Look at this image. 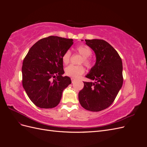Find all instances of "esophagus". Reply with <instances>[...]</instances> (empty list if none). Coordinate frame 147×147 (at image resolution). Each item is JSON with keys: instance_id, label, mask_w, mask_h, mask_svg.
<instances>
[{"instance_id": "obj_1", "label": "esophagus", "mask_w": 147, "mask_h": 147, "mask_svg": "<svg viewBox=\"0 0 147 147\" xmlns=\"http://www.w3.org/2000/svg\"><path fill=\"white\" fill-rule=\"evenodd\" d=\"M71 80H72V82L74 83V80H75V78H71Z\"/></svg>"}]
</instances>
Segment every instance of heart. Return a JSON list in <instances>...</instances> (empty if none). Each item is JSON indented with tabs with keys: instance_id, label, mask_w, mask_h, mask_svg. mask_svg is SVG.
<instances>
[{
	"instance_id": "1",
	"label": "heart",
	"mask_w": 147,
	"mask_h": 147,
	"mask_svg": "<svg viewBox=\"0 0 147 147\" xmlns=\"http://www.w3.org/2000/svg\"><path fill=\"white\" fill-rule=\"evenodd\" d=\"M75 50L78 52V54L83 56L82 63L85 65L87 67L91 68L92 65V60L90 58V56L92 55V50L90 48L86 45H79L76 47ZM71 53L69 50H67L64 52L62 56V61L65 64H67L70 59ZM85 69L83 65H70L67 67L65 70V73L67 76L77 78L84 74Z\"/></svg>"
}]
</instances>
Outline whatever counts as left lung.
I'll list each match as a JSON object with an SVG mask.
<instances>
[{
  "label": "left lung",
  "mask_w": 147,
  "mask_h": 147,
  "mask_svg": "<svg viewBox=\"0 0 147 147\" xmlns=\"http://www.w3.org/2000/svg\"><path fill=\"white\" fill-rule=\"evenodd\" d=\"M96 55V63L86 77L94 83L84 82V87L78 93L83 107L91 112H99L112 104L123 83L121 57L104 40H85Z\"/></svg>",
  "instance_id": "obj_1"
}]
</instances>
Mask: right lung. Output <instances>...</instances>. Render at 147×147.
Listing matches in <instances>:
<instances>
[{
    "instance_id": "obj_1",
    "label": "right lung",
    "mask_w": 147,
    "mask_h": 147,
    "mask_svg": "<svg viewBox=\"0 0 147 147\" xmlns=\"http://www.w3.org/2000/svg\"><path fill=\"white\" fill-rule=\"evenodd\" d=\"M72 38L49 36L30 48L22 66V83L30 100L38 107L52 109L60 102L71 83L64 74L62 56L72 45Z\"/></svg>"
}]
</instances>
